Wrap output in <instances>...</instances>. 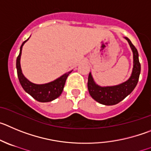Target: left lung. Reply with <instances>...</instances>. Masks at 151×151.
Segmentation results:
<instances>
[{
	"label": "left lung",
	"instance_id": "obj_1",
	"mask_svg": "<svg viewBox=\"0 0 151 151\" xmlns=\"http://www.w3.org/2000/svg\"><path fill=\"white\" fill-rule=\"evenodd\" d=\"M126 39L128 40L132 50L133 59H134L132 74L128 81L114 86L101 87L95 83L90 73L89 74L87 86L89 94L92 99H95L100 104H105V105H114L117 104L119 101L123 100L128 95H129L138 83L140 72H141V64L138 60V50L132 43L129 39L127 37H126Z\"/></svg>",
	"mask_w": 151,
	"mask_h": 151
}]
</instances>
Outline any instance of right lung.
<instances>
[{
  "label": "right lung",
  "mask_w": 151,
  "mask_h": 151,
  "mask_svg": "<svg viewBox=\"0 0 151 151\" xmlns=\"http://www.w3.org/2000/svg\"><path fill=\"white\" fill-rule=\"evenodd\" d=\"M23 42L20 47V52L19 54L17 59H16V69H17V74H18V78L20 84L24 89V90L28 94L31 95L35 100L40 101V102H48L51 101L54 99H57L61 94H62V90L65 86L66 79L68 76L69 75L71 70L69 72L66 73L62 77L58 78L55 81L50 82L49 83L46 84H35L33 83L30 82L28 81L22 73L21 66H20V57L22 54V49L24 43L28 40Z\"/></svg>",
  "instance_id": "obj_1"
}]
</instances>
